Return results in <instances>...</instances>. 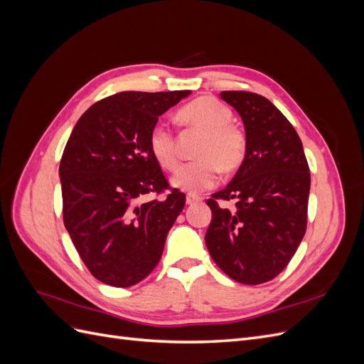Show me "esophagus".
Instances as JSON below:
<instances>
[{
    "label": "esophagus",
    "mask_w": 364,
    "mask_h": 364,
    "mask_svg": "<svg viewBox=\"0 0 364 364\" xmlns=\"http://www.w3.org/2000/svg\"><path fill=\"white\" fill-rule=\"evenodd\" d=\"M197 202H202V197L197 194H186V203L188 205H194Z\"/></svg>",
    "instance_id": "34e87169"
}]
</instances>
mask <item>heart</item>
<instances>
[{
    "mask_svg": "<svg viewBox=\"0 0 364 364\" xmlns=\"http://www.w3.org/2000/svg\"><path fill=\"white\" fill-rule=\"evenodd\" d=\"M182 123L199 129L203 139L197 149L193 162H185L173 174L171 183L181 190L197 193L203 191L217 182L220 171L238 168L246 156V136L243 130L234 126L232 112L222 102L213 97L196 98L178 112ZM149 146L153 158L164 168L173 170L178 164L174 136L170 126L164 121L151 127Z\"/></svg>",
    "mask_w": 364,
    "mask_h": 364,
    "instance_id": "heart-1",
    "label": "heart"
}]
</instances>
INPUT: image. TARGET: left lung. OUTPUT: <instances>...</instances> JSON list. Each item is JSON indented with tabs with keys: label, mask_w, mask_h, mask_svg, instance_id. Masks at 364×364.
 Here are the masks:
<instances>
[{
	"label": "left lung",
	"mask_w": 364,
	"mask_h": 364,
	"mask_svg": "<svg viewBox=\"0 0 364 364\" xmlns=\"http://www.w3.org/2000/svg\"><path fill=\"white\" fill-rule=\"evenodd\" d=\"M220 97L243 119L246 156L226 188L206 200L213 220L205 243L229 278L257 285L287 267L305 235L310 168L299 135L266 97ZM232 198L234 210L221 203Z\"/></svg>",
	"instance_id": "left-lung-1"
}]
</instances>
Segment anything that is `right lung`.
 I'll return each mask as SVG.
<instances>
[{"label":"right lung","mask_w":364,"mask_h":364,"mask_svg":"<svg viewBox=\"0 0 364 364\" xmlns=\"http://www.w3.org/2000/svg\"><path fill=\"white\" fill-rule=\"evenodd\" d=\"M191 91H126L106 97L79 118L60 159L63 223L94 278L112 287L144 279L185 206L153 158L149 135L159 115Z\"/></svg>","instance_id":"right-lung-1"}]
</instances>
